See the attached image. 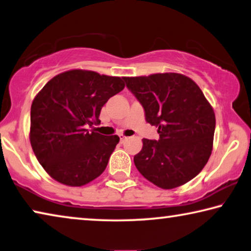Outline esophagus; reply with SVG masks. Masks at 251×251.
I'll return each mask as SVG.
<instances>
[{
  "label": "esophagus",
  "mask_w": 251,
  "mask_h": 251,
  "mask_svg": "<svg viewBox=\"0 0 251 251\" xmlns=\"http://www.w3.org/2000/svg\"><path fill=\"white\" fill-rule=\"evenodd\" d=\"M126 139H128V137H125V136H123V134H121V136H120V141L121 142H125Z\"/></svg>",
  "instance_id": "esophagus-1"
}]
</instances>
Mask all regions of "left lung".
I'll return each instance as SVG.
<instances>
[{
	"label": "left lung",
	"instance_id": "obj_1",
	"mask_svg": "<svg viewBox=\"0 0 251 251\" xmlns=\"http://www.w3.org/2000/svg\"><path fill=\"white\" fill-rule=\"evenodd\" d=\"M123 79L144 107L146 121L159 133L158 140L142 139L141 151L133 157L137 169L164 190L190 182L213 147L215 115L201 88L176 73Z\"/></svg>",
	"mask_w": 251,
	"mask_h": 251
}]
</instances>
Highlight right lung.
<instances>
[{
	"mask_svg": "<svg viewBox=\"0 0 251 251\" xmlns=\"http://www.w3.org/2000/svg\"><path fill=\"white\" fill-rule=\"evenodd\" d=\"M120 77L73 69L57 75L34 98L30 142L38 161L64 185L83 186L99 177L120 138L88 132L107 100L125 88Z\"/></svg>",
	"mask_w": 251,
	"mask_h": 251,
	"instance_id": "right-lung-1",
	"label": "right lung"
}]
</instances>
